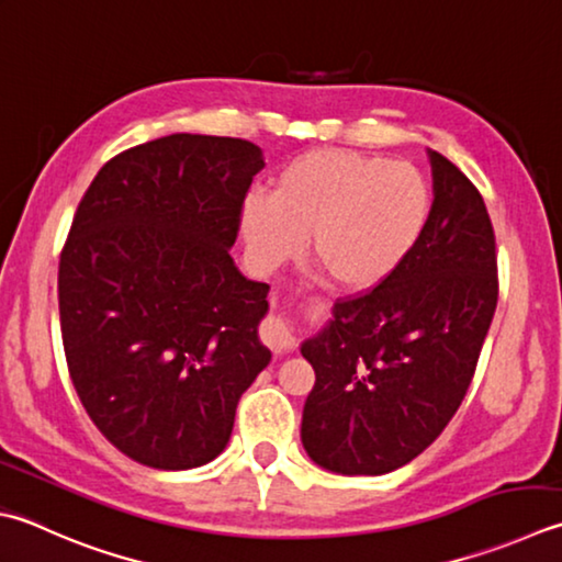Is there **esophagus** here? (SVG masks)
<instances>
[{
  "label": "esophagus",
  "mask_w": 562,
  "mask_h": 562,
  "mask_svg": "<svg viewBox=\"0 0 562 562\" xmlns=\"http://www.w3.org/2000/svg\"><path fill=\"white\" fill-rule=\"evenodd\" d=\"M260 338H262V344H266L274 356L292 353V350L296 348V336L292 334L290 324L284 322V318H280V316H268L266 322H262Z\"/></svg>",
  "instance_id": "esophagus-1"
}]
</instances>
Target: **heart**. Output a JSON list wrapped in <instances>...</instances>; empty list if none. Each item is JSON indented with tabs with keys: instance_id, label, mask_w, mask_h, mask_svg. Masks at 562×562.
<instances>
[{
	"instance_id": "heart-1",
	"label": "heart",
	"mask_w": 562,
	"mask_h": 562,
	"mask_svg": "<svg viewBox=\"0 0 562 562\" xmlns=\"http://www.w3.org/2000/svg\"><path fill=\"white\" fill-rule=\"evenodd\" d=\"M431 187L412 162L318 148L274 175L268 194H250L240 231L260 266H278L310 236L312 258L346 290H370L397 272L431 218Z\"/></svg>"
}]
</instances>
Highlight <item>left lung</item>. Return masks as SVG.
Returning a JSON list of instances; mask_svg holds the SVG:
<instances>
[{"mask_svg": "<svg viewBox=\"0 0 562 562\" xmlns=\"http://www.w3.org/2000/svg\"><path fill=\"white\" fill-rule=\"evenodd\" d=\"M431 218L404 266L334 304L302 356L316 372L302 443L340 475H384L441 436L475 375L497 310V244L477 187L441 153Z\"/></svg>", "mask_w": 562, "mask_h": 562, "instance_id": "8db88e82", "label": "left lung"}]
</instances>
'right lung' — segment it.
<instances>
[{
    "label": "right lung",
    "instance_id": "add662e5",
    "mask_svg": "<svg viewBox=\"0 0 562 562\" xmlns=\"http://www.w3.org/2000/svg\"><path fill=\"white\" fill-rule=\"evenodd\" d=\"M262 165L250 140L172 134L119 153L77 204L58 266L65 360L92 424L140 465L214 460L272 358L270 284L228 256Z\"/></svg>",
    "mask_w": 562,
    "mask_h": 562
}]
</instances>
